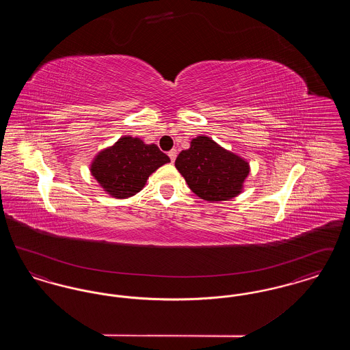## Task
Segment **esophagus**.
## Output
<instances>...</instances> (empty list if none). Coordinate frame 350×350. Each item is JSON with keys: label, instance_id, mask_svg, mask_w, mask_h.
<instances>
[{"label": "esophagus", "instance_id": "1", "mask_svg": "<svg viewBox=\"0 0 350 350\" xmlns=\"http://www.w3.org/2000/svg\"><path fill=\"white\" fill-rule=\"evenodd\" d=\"M167 156H169L170 161H172V163H174V161H176V157H177V150H169V152H167Z\"/></svg>", "mask_w": 350, "mask_h": 350}]
</instances>
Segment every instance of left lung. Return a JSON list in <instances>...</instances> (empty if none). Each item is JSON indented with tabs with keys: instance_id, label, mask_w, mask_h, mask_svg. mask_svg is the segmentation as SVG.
<instances>
[{
	"instance_id": "obj_1",
	"label": "left lung",
	"mask_w": 350,
	"mask_h": 350,
	"mask_svg": "<svg viewBox=\"0 0 350 350\" xmlns=\"http://www.w3.org/2000/svg\"><path fill=\"white\" fill-rule=\"evenodd\" d=\"M174 164L191 191L210 202L239 196L250 174V164L244 159L207 136L193 139L190 148L183 150Z\"/></svg>"
}]
</instances>
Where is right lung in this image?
Instances as JSON below:
<instances>
[{
	"mask_svg": "<svg viewBox=\"0 0 350 350\" xmlns=\"http://www.w3.org/2000/svg\"><path fill=\"white\" fill-rule=\"evenodd\" d=\"M170 161L156 144L123 136L113 147L100 150L90 165L92 176L105 191L119 200L133 197L147 183L150 174Z\"/></svg>",
	"mask_w": 350,
	"mask_h": 350,
	"instance_id": "right-lung-1",
	"label": "right lung"
}]
</instances>
